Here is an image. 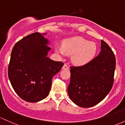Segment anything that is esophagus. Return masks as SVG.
<instances>
[{
	"mask_svg": "<svg viewBox=\"0 0 125 125\" xmlns=\"http://www.w3.org/2000/svg\"><path fill=\"white\" fill-rule=\"evenodd\" d=\"M69 67L68 66V65H66V63L64 64V65L62 67L63 69H69Z\"/></svg>",
	"mask_w": 125,
	"mask_h": 125,
	"instance_id": "esophagus-1",
	"label": "esophagus"
}]
</instances>
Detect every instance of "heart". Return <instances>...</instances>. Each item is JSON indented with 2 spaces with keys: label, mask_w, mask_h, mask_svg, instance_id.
<instances>
[{
  "label": "heart",
  "mask_w": 125,
  "mask_h": 125,
  "mask_svg": "<svg viewBox=\"0 0 125 125\" xmlns=\"http://www.w3.org/2000/svg\"><path fill=\"white\" fill-rule=\"evenodd\" d=\"M63 47H57V51L63 56L66 52L73 54L72 60L75 64L83 65L90 62L95 56L97 45L94 42L89 41L81 36L67 38L63 41Z\"/></svg>",
  "instance_id": "obj_1"
}]
</instances>
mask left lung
Here are the masks:
<instances>
[{
  "label": "left lung",
  "instance_id": "8db88e82",
  "mask_svg": "<svg viewBox=\"0 0 125 125\" xmlns=\"http://www.w3.org/2000/svg\"><path fill=\"white\" fill-rule=\"evenodd\" d=\"M101 51L90 62L80 66H71L69 96L81 107H91L102 101L109 94L114 83L115 55L101 40Z\"/></svg>",
  "mask_w": 125,
  "mask_h": 125
}]
</instances>
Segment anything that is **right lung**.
I'll list each match as a JSON object with an SVG mask.
<instances>
[{"mask_svg": "<svg viewBox=\"0 0 125 125\" xmlns=\"http://www.w3.org/2000/svg\"><path fill=\"white\" fill-rule=\"evenodd\" d=\"M38 32L18 41L12 50L8 77L16 94L23 100L37 102L48 95L52 78L64 63L47 57L48 41Z\"/></svg>", "mask_w": 125, "mask_h": 125, "instance_id": "right-lung-1", "label": "right lung"}]
</instances>
